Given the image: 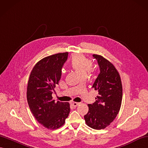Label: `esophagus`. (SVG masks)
<instances>
[{
	"label": "esophagus",
	"instance_id": "34e87169",
	"mask_svg": "<svg viewBox=\"0 0 148 148\" xmlns=\"http://www.w3.org/2000/svg\"><path fill=\"white\" fill-rule=\"evenodd\" d=\"M71 105L73 106L74 107H76L79 105V103H78V102H71Z\"/></svg>",
	"mask_w": 148,
	"mask_h": 148
}]
</instances>
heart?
Segmentation results:
<instances>
[{
  "label": "heart",
  "instance_id": "b5f03b06",
  "mask_svg": "<svg viewBox=\"0 0 148 148\" xmlns=\"http://www.w3.org/2000/svg\"><path fill=\"white\" fill-rule=\"evenodd\" d=\"M71 66L80 75L86 76L88 72L92 70V62L83 55H76L71 61Z\"/></svg>",
  "mask_w": 148,
  "mask_h": 148
}]
</instances>
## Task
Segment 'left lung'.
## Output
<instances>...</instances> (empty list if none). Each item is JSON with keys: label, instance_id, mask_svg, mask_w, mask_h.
<instances>
[{"label": "left lung", "instance_id": "8db88e82", "mask_svg": "<svg viewBox=\"0 0 148 148\" xmlns=\"http://www.w3.org/2000/svg\"><path fill=\"white\" fill-rule=\"evenodd\" d=\"M97 60L100 73L92 88L99 92L96 101L88 104V112L84 118L86 125L100 130L109 125L119 112L122 99L120 75L109 61L100 55H93Z\"/></svg>", "mask_w": 148, "mask_h": 148}]
</instances>
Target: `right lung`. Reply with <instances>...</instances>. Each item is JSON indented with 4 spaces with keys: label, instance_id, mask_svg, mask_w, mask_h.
Listing matches in <instances>:
<instances>
[{
    "label": "right lung",
    "instance_id": "right-lung-1",
    "mask_svg": "<svg viewBox=\"0 0 148 148\" xmlns=\"http://www.w3.org/2000/svg\"><path fill=\"white\" fill-rule=\"evenodd\" d=\"M68 53L47 56L35 64L29 78L27 100L36 119L45 127L56 129L62 126L69 115L68 102H55L52 93L62 77V69Z\"/></svg>",
    "mask_w": 148,
    "mask_h": 148
}]
</instances>
